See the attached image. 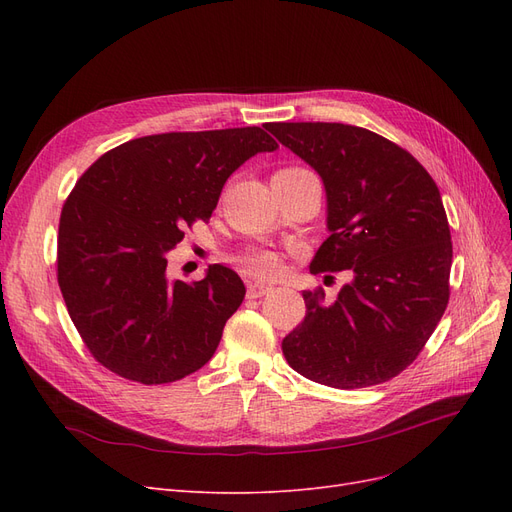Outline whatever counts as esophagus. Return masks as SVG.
<instances>
[{"label":"esophagus","mask_w":512,"mask_h":512,"mask_svg":"<svg viewBox=\"0 0 512 512\" xmlns=\"http://www.w3.org/2000/svg\"><path fill=\"white\" fill-rule=\"evenodd\" d=\"M273 288L267 286V284H258V282H250L247 284V297L250 299H260L265 297V294H269Z\"/></svg>","instance_id":"esophagus-1"}]
</instances>
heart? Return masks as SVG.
<instances>
[{
	"instance_id": "b5f03b06",
	"label": "heart",
	"mask_w": 512,
	"mask_h": 512,
	"mask_svg": "<svg viewBox=\"0 0 512 512\" xmlns=\"http://www.w3.org/2000/svg\"><path fill=\"white\" fill-rule=\"evenodd\" d=\"M301 173H309V170L303 166H286L277 170L273 177H290V175H301ZM239 262L247 273L256 277H271L280 271V258H277V254L271 250H252L245 256H241Z\"/></svg>"
}]
</instances>
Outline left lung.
Returning <instances> with one entry per match:
<instances>
[{"mask_svg": "<svg viewBox=\"0 0 512 512\" xmlns=\"http://www.w3.org/2000/svg\"><path fill=\"white\" fill-rule=\"evenodd\" d=\"M277 141L312 166L327 190L329 239L309 271L354 280L329 303L303 290L305 318L282 342L301 376L363 389L401 374L448 305L453 243L436 181L414 156L346 123H271Z\"/></svg>", "mask_w": 512, "mask_h": 512, "instance_id": "left-lung-1", "label": "left lung"}]
</instances>
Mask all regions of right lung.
Here are the masks:
<instances>
[{"mask_svg":"<svg viewBox=\"0 0 512 512\" xmlns=\"http://www.w3.org/2000/svg\"><path fill=\"white\" fill-rule=\"evenodd\" d=\"M275 149L256 126L151 134L106 151L76 181L59 218L57 282L100 365L166 384L211 359L245 286L222 265L200 282H170L168 252L211 218L245 160Z\"/></svg>","mask_w":512,"mask_h":512,"instance_id":"add662e5","label":"right lung"}]
</instances>
